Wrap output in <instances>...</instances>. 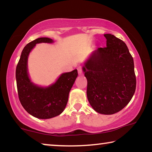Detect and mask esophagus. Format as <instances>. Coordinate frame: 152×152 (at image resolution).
<instances>
[{"label":"esophagus","mask_w":152,"mask_h":152,"mask_svg":"<svg viewBox=\"0 0 152 152\" xmlns=\"http://www.w3.org/2000/svg\"><path fill=\"white\" fill-rule=\"evenodd\" d=\"M78 74L79 75H82V67L79 66L78 68Z\"/></svg>","instance_id":"1"}]
</instances>
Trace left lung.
<instances>
[{
	"instance_id": "8db88e82",
	"label": "left lung",
	"mask_w": 152,
	"mask_h": 152,
	"mask_svg": "<svg viewBox=\"0 0 152 152\" xmlns=\"http://www.w3.org/2000/svg\"><path fill=\"white\" fill-rule=\"evenodd\" d=\"M107 47L92 53L83 67L87 79V98L97 113L112 115L132 100L136 88L132 56L125 42L104 34Z\"/></svg>"
}]
</instances>
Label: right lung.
Returning a JSON list of instances; mask_svg holds the SVG:
<instances>
[{
  "mask_svg": "<svg viewBox=\"0 0 152 152\" xmlns=\"http://www.w3.org/2000/svg\"><path fill=\"white\" fill-rule=\"evenodd\" d=\"M48 37H40L26 45L22 51L16 68L18 96L25 110L38 119H50L64 111L69 92L78 76V71L61 74L52 85L42 88L33 84L27 73V58L30 51L39 43H52Z\"/></svg>",
  "mask_w": 152,
  "mask_h": 152,
  "instance_id": "obj_1",
  "label": "right lung"
}]
</instances>
